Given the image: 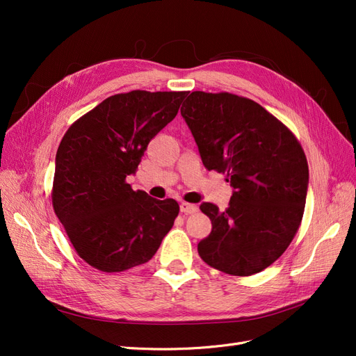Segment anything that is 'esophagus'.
I'll return each instance as SVG.
<instances>
[{"instance_id":"1","label":"esophagus","mask_w":356,"mask_h":356,"mask_svg":"<svg viewBox=\"0 0 356 356\" xmlns=\"http://www.w3.org/2000/svg\"><path fill=\"white\" fill-rule=\"evenodd\" d=\"M179 209H181L182 213H195V212H197L196 204L186 203V202H181L179 203Z\"/></svg>"}]
</instances>
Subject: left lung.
Returning <instances> with one entry per match:
<instances>
[{
	"instance_id": "obj_1",
	"label": "left lung",
	"mask_w": 356,
	"mask_h": 356,
	"mask_svg": "<svg viewBox=\"0 0 356 356\" xmlns=\"http://www.w3.org/2000/svg\"><path fill=\"white\" fill-rule=\"evenodd\" d=\"M204 168L227 174L229 208L203 202L212 222L202 260L250 276L281 257L303 218L309 166L303 148L260 104L232 93L191 92L181 108Z\"/></svg>"
}]
</instances>
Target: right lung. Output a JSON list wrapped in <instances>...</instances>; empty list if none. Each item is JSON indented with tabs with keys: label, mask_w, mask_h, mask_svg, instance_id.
Segmentation results:
<instances>
[{
	"label": "right lung",
	"mask_w": 356,
	"mask_h": 356,
	"mask_svg": "<svg viewBox=\"0 0 356 356\" xmlns=\"http://www.w3.org/2000/svg\"><path fill=\"white\" fill-rule=\"evenodd\" d=\"M187 92L114 95L63 135L55 160L53 209L75 251L102 272L152 260L179 212L174 199L134 191L148 143L174 120Z\"/></svg>",
	"instance_id": "1"
}]
</instances>
